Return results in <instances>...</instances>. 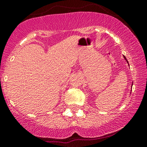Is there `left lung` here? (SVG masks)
Listing matches in <instances>:
<instances>
[{"instance_id": "8db88e82", "label": "left lung", "mask_w": 147, "mask_h": 147, "mask_svg": "<svg viewBox=\"0 0 147 147\" xmlns=\"http://www.w3.org/2000/svg\"><path fill=\"white\" fill-rule=\"evenodd\" d=\"M124 58H125V59H126V58H125V56H124ZM126 61H127V59H126ZM127 63H128V62H127Z\"/></svg>"}]
</instances>
